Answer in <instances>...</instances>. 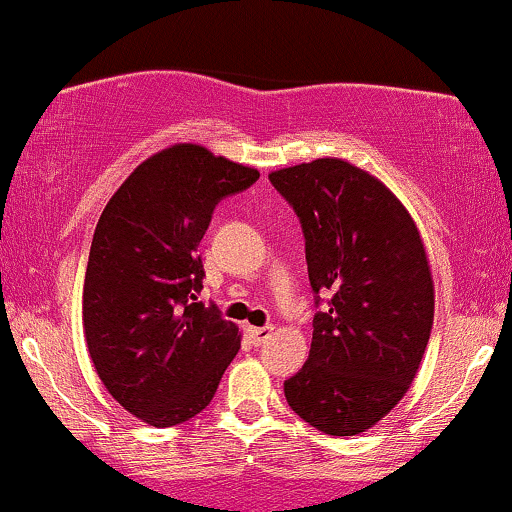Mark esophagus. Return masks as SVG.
Here are the masks:
<instances>
[{
    "label": "esophagus",
    "instance_id": "1",
    "mask_svg": "<svg viewBox=\"0 0 512 512\" xmlns=\"http://www.w3.org/2000/svg\"><path fill=\"white\" fill-rule=\"evenodd\" d=\"M274 329L272 326H248V336L250 341L255 343V346H262V343H267L269 338H272Z\"/></svg>",
    "mask_w": 512,
    "mask_h": 512
}]
</instances>
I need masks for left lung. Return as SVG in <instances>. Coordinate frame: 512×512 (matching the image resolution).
I'll return each mask as SVG.
<instances>
[{
  "label": "left lung",
  "instance_id": "obj_1",
  "mask_svg": "<svg viewBox=\"0 0 512 512\" xmlns=\"http://www.w3.org/2000/svg\"><path fill=\"white\" fill-rule=\"evenodd\" d=\"M305 233L315 315L310 357L283 384L288 405L331 436L372 429L417 377L434 322V281L415 219L377 176L341 157L269 174Z\"/></svg>",
  "mask_w": 512,
  "mask_h": 512
}]
</instances>
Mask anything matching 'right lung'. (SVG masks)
I'll return each instance as SVG.
<instances>
[{
    "mask_svg": "<svg viewBox=\"0 0 512 512\" xmlns=\"http://www.w3.org/2000/svg\"><path fill=\"white\" fill-rule=\"evenodd\" d=\"M260 178L195 143L147 157L104 207L83 283L85 346L104 389L150 427H174L214 398L240 331L197 303L214 205Z\"/></svg>",
    "mask_w": 512,
    "mask_h": 512,
    "instance_id": "obj_1",
    "label": "right lung"
}]
</instances>
